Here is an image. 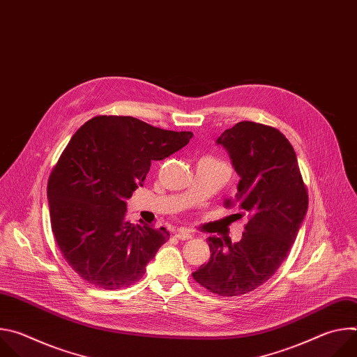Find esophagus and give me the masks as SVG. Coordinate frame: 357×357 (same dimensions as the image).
Instances as JSON below:
<instances>
[{"instance_id": "1", "label": "esophagus", "mask_w": 357, "mask_h": 357, "mask_svg": "<svg viewBox=\"0 0 357 357\" xmlns=\"http://www.w3.org/2000/svg\"><path fill=\"white\" fill-rule=\"evenodd\" d=\"M175 236H176L179 240H189V238H192V234L188 233L186 230H178V231L175 233Z\"/></svg>"}]
</instances>
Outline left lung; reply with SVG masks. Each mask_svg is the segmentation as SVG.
<instances>
[{"label": "left lung", "mask_w": 357, "mask_h": 357, "mask_svg": "<svg viewBox=\"0 0 357 357\" xmlns=\"http://www.w3.org/2000/svg\"><path fill=\"white\" fill-rule=\"evenodd\" d=\"M240 176L234 199L250 220L237 243L212 236L211 260L192 275L220 296L247 294L264 284L285 260L308 211L296 154L277 128L241 121L216 139ZM241 218V215H240Z\"/></svg>", "instance_id": "8db88e82"}]
</instances>
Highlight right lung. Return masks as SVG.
Here are the masks:
<instances>
[{
	"label": "right lung",
	"instance_id": "obj_1",
	"mask_svg": "<svg viewBox=\"0 0 357 357\" xmlns=\"http://www.w3.org/2000/svg\"><path fill=\"white\" fill-rule=\"evenodd\" d=\"M192 137L123 116L94 117L75 132L49 176L47 202L63 257L89 284L119 289L142 278L169 233L127 222V199L152 161Z\"/></svg>",
	"mask_w": 357,
	"mask_h": 357
}]
</instances>
